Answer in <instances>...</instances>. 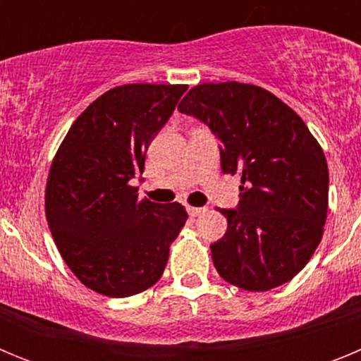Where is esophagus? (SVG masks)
<instances>
[{
	"instance_id": "obj_1",
	"label": "esophagus",
	"mask_w": 361,
	"mask_h": 361,
	"mask_svg": "<svg viewBox=\"0 0 361 361\" xmlns=\"http://www.w3.org/2000/svg\"><path fill=\"white\" fill-rule=\"evenodd\" d=\"M186 212L190 213V216H199L200 213L206 212V208H195V206H186Z\"/></svg>"
}]
</instances>
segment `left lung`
Instances as JSON below:
<instances>
[{"label": "left lung", "mask_w": 361, "mask_h": 361, "mask_svg": "<svg viewBox=\"0 0 361 361\" xmlns=\"http://www.w3.org/2000/svg\"><path fill=\"white\" fill-rule=\"evenodd\" d=\"M178 111L209 126L220 168L238 175L240 200L222 209L224 237L212 258L226 282L269 291L304 269L324 235L329 170L317 139L295 110L260 86L204 82Z\"/></svg>", "instance_id": "obj_1"}]
</instances>
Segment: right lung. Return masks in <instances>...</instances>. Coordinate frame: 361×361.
I'll list each match as a JSON object with an SVG mask.
<instances>
[{"instance_id": "1", "label": "right lung", "mask_w": 361, "mask_h": 361, "mask_svg": "<svg viewBox=\"0 0 361 361\" xmlns=\"http://www.w3.org/2000/svg\"><path fill=\"white\" fill-rule=\"evenodd\" d=\"M186 85H123L75 119L50 166L44 208L66 266L92 291L124 298L162 276L186 224L178 202L139 199L130 184Z\"/></svg>"}]
</instances>
